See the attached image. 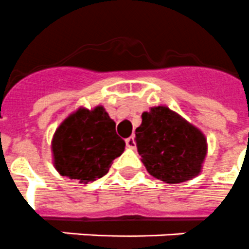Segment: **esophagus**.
<instances>
[{
  "label": "esophagus",
  "mask_w": 249,
  "mask_h": 249,
  "mask_svg": "<svg viewBox=\"0 0 249 249\" xmlns=\"http://www.w3.org/2000/svg\"><path fill=\"white\" fill-rule=\"evenodd\" d=\"M125 143H126V147H128V148H135L134 137L126 138V139H125Z\"/></svg>",
  "instance_id": "obj_1"
}]
</instances>
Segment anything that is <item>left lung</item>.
<instances>
[{"instance_id":"left-lung-1","label":"left lung","mask_w":249,"mask_h":249,"mask_svg":"<svg viewBox=\"0 0 249 249\" xmlns=\"http://www.w3.org/2000/svg\"><path fill=\"white\" fill-rule=\"evenodd\" d=\"M135 142L149 175L167 183L197 176L208 150L201 131L166 106L142 114Z\"/></svg>"}]
</instances>
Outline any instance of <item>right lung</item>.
<instances>
[{"instance_id": "1", "label": "right lung", "mask_w": 249, "mask_h": 249, "mask_svg": "<svg viewBox=\"0 0 249 249\" xmlns=\"http://www.w3.org/2000/svg\"><path fill=\"white\" fill-rule=\"evenodd\" d=\"M124 148L114 120L102 106L78 108L59 125L52 142L58 172L81 183L105 176Z\"/></svg>"}]
</instances>
